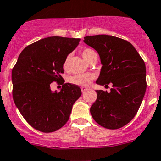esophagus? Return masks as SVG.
Segmentation results:
<instances>
[{"label": "esophagus", "instance_id": "esophagus-1", "mask_svg": "<svg viewBox=\"0 0 161 161\" xmlns=\"http://www.w3.org/2000/svg\"><path fill=\"white\" fill-rule=\"evenodd\" d=\"M87 90H88V89H87L86 87H82V88H81V90H82V93H84V92H86Z\"/></svg>", "mask_w": 161, "mask_h": 161}]
</instances>
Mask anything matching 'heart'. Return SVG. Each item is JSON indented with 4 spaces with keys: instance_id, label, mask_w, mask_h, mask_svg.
Instances as JSON below:
<instances>
[{
    "instance_id": "b5f03b06",
    "label": "heart",
    "mask_w": 161,
    "mask_h": 161,
    "mask_svg": "<svg viewBox=\"0 0 161 161\" xmlns=\"http://www.w3.org/2000/svg\"><path fill=\"white\" fill-rule=\"evenodd\" d=\"M82 57L84 58V60L86 61L89 62L91 60H93L94 57H97V54L96 51L93 50V49H90V48H86V49H84L83 50L81 53ZM68 61H69V57H68L65 60L64 64V67L65 68L68 67ZM95 75L92 73H85V74H79L75 75L72 76L70 79V82L72 84H75L76 86H88L90 85V83L92 82V81L94 79Z\"/></svg>"
}]
</instances>
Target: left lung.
I'll return each instance as SVG.
<instances>
[{
  "label": "left lung",
  "instance_id": "1",
  "mask_svg": "<svg viewBox=\"0 0 161 161\" xmlns=\"http://www.w3.org/2000/svg\"><path fill=\"white\" fill-rule=\"evenodd\" d=\"M84 42L98 53L102 64L97 84L111 91L96 90L97 97L90 108L93 119L101 127L115 130L131 121L146 90L144 60L129 42L106 34L86 36Z\"/></svg>",
  "mask_w": 161,
  "mask_h": 161
}]
</instances>
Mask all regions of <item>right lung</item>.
Listing matches in <instances>:
<instances>
[{"instance_id": "right-lung-1", "label": "right lung", "mask_w": 161, "mask_h": 161, "mask_svg": "<svg viewBox=\"0 0 161 161\" xmlns=\"http://www.w3.org/2000/svg\"><path fill=\"white\" fill-rule=\"evenodd\" d=\"M79 41L58 36L41 39L22 51L12 69L14 102L26 122L39 131L61 128L82 94L80 88L71 83L64 84L60 92L50 89L53 82L63 79L65 60Z\"/></svg>"}]
</instances>
